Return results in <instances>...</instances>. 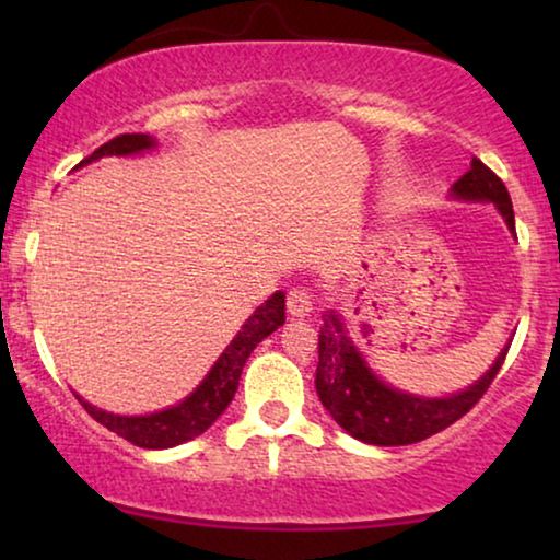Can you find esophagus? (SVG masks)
Returning <instances> with one entry per match:
<instances>
[{
    "label": "esophagus",
    "instance_id": "esophagus-1",
    "mask_svg": "<svg viewBox=\"0 0 560 560\" xmlns=\"http://www.w3.org/2000/svg\"><path fill=\"white\" fill-rule=\"evenodd\" d=\"M311 311H313L311 295L305 293V290H301V288L290 290V293H288V313H290V316H293V318H305Z\"/></svg>",
    "mask_w": 560,
    "mask_h": 560
}]
</instances>
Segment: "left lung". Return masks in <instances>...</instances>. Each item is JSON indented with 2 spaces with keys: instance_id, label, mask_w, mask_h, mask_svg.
<instances>
[{
  "instance_id": "8db88e82",
  "label": "left lung",
  "mask_w": 560,
  "mask_h": 560,
  "mask_svg": "<svg viewBox=\"0 0 560 560\" xmlns=\"http://www.w3.org/2000/svg\"><path fill=\"white\" fill-rule=\"evenodd\" d=\"M451 196L462 201L494 203L510 232L515 234V211L504 183L481 163L471 160V167L451 186ZM508 349L500 351L485 377L471 387L448 397H420L402 393L382 382L366 366L362 351L349 339L347 326L336 311H326L324 326L318 334V366L316 393L331 418L357 441L372 446H408L425 441L428 435L441 433L443 428L464 418L481 400L502 370Z\"/></svg>"
}]
</instances>
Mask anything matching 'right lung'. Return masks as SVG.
<instances>
[{
    "mask_svg": "<svg viewBox=\"0 0 560 560\" xmlns=\"http://www.w3.org/2000/svg\"><path fill=\"white\" fill-rule=\"evenodd\" d=\"M155 148V140L150 135H119L109 140L102 148L91 152L86 160H81V165L94 163V160L104 155H137ZM285 324V293L278 290L252 316L244 320L242 331L234 336L232 343L224 349V354L217 359V364L211 366V372L206 374L201 385L190 393L186 400H180L173 408H165L160 412H150V416H114L102 408L79 397V402L86 408V412L96 423L109 428L112 433L121 435L129 443L140 448H173L180 443L194 441L196 435H201L221 412L226 410V405L232 402L240 385L242 370L247 364V359L255 347L262 339H267L275 328Z\"/></svg>",
    "mask_w": 560,
    "mask_h": 560,
    "instance_id": "obj_1",
    "label": "right lung"
}]
</instances>
